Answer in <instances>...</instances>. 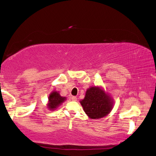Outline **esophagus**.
I'll return each instance as SVG.
<instances>
[{"label": "esophagus", "mask_w": 156, "mask_h": 156, "mask_svg": "<svg viewBox=\"0 0 156 156\" xmlns=\"http://www.w3.org/2000/svg\"><path fill=\"white\" fill-rule=\"evenodd\" d=\"M71 99H72V100H73V101H76V100H77V98H76V96H72Z\"/></svg>", "instance_id": "34e87169"}]
</instances>
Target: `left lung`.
Here are the masks:
<instances>
[{"mask_svg":"<svg viewBox=\"0 0 156 156\" xmlns=\"http://www.w3.org/2000/svg\"><path fill=\"white\" fill-rule=\"evenodd\" d=\"M80 103L85 113L93 119L106 116L113 109L114 105L112 98L99 86H91L88 88L84 98Z\"/></svg>","mask_w":156,"mask_h":156,"instance_id":"obj_1","label":"left lung"}]
</instances>
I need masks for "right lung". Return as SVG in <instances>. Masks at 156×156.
Here are the masks:
<instances>
[{
  "label": "right lung",
  "mask_w": 156,
  "mask_h": 156,
  "mask_svg": "<svg viewBox=\"0 0 156 156\" xmlns=\"http://www.w3.org/2000/svg\"><path fill=\"white\" fill-rule=\"evenodd\" d=\"M48 100H49L47 104L48 109L54 111L66 100V98L62 97L58 91L54 90L49 94Z\"/></svg>",
  "instance_id": "1"
}]
</instances>
